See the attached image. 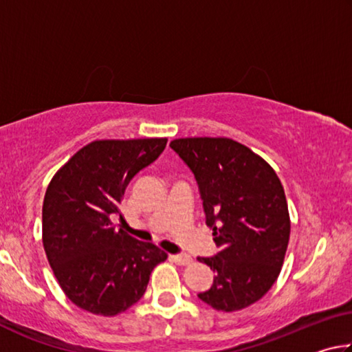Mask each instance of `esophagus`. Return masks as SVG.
<instances>
[{"label": "esophagus", "instance_id": "34e87169", "mask_svg": "<svg viewBox=\"0 0 352 352\" xmlns=\"http://www.w3.org/2000/svg\"><path fill=\"white\" fill-rule=\"evenodd\" d=\"M170 259L178 265H188L192 262V258L189 254H170Z\"/></svg>", "mask_w": 352, "mask_h": 352}]
</instances>
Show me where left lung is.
<instances>
[{
	"instance_id": "left-lung-1",
	"label": "left lung",
	"mask_w": 352,
	"mask_h": 352,
	"mask_svg": "<svg viewBox=\"0 0 352 352\" xmlns=\"http://www.w3.org/2000/svg\"><path fill=\"white\" fill-rule=\"evenodd\" d=\"M170 147L197 180L206 225L220 248L197 258L216 273L199 298L216 311L248 307L275 284L289 245L283 184L265 160L234 140L178 138Z\"/></svg>"
}]
</instances>
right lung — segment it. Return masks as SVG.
Returning a JSON list of instances; mask_svg holds the SVG:
<instances>
[{"instance_id":"add662e5","label":"right lung","mask_w":352,"mask_h":352,"mask_svg":"<svg viewBox=\"0 0 352 352\" xmlns=\"http://www.w3.org/2000/svg\"><path fill=\"white\" fill-rule=\"evenodd\" d=\"M166 138L93 141L52 177L43 200V247L62 290L83 311L113 317L141 300L168 259L162 248L116 230L113 214L130 180L164 151Z\"/></svg>"}]
</instances>
